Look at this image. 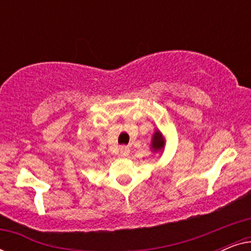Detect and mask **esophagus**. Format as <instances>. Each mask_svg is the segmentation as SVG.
<instances>
[{
    "mask_svg": "<svg viewBox=\"0 0 251 251\" xmlns=\"http://www.w3.org/2000/svg\"><path fill=\"white\" fill-rule=\"evenodd\" d=\"M120 153H121L122 156H128L130 153V150L128 146H121L120 147Z\"/></svg>",
    "mask_w": 251,
    "mask_h": 251,
    "instance_id": "1",
    "label": "esophagus"
}]
</instances>
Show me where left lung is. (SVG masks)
<instances>
[{
  "mask_svg": "<svg viewBox=\"0 0 251 251\" xmlns=\"http://www.w3.org/2000/svg\"><path fill=\"white\" fill-rule=\"evenodd\" d=\"M164 147V140L162 137V133L160 131H155L153 136V140H152V149L157 152V151L162 150Z\"/></svg>",
  "mask_w": 251,
  "mask_h": 251,
  "instance_id": "obj_1",
  "label": "left lung"
}]
</instances>
